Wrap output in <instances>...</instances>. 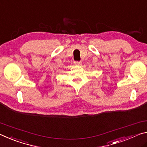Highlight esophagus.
Here are the masks:
<instances>
[{
  "label": "esophagus",
  "instance_id": "esophagus-1",
  "mask_svg": "<svg viewBox=\"0 0 147 147\" xmlns=\"http://www.w3.org/2000/svg\"><path fill=\"white\" fill-rule=\"evenodd\" d=\"M74 64L80 66V65H81V61H74Z\"/></svg>",
  "mask_w": 147,
  "mask_h": 147
}]
</instances>
